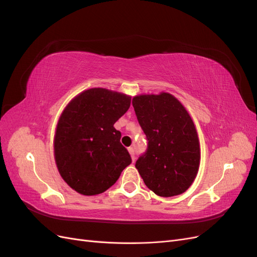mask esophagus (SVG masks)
<instances>
[{"mask_svg": "<svg viewBox=\"0 0 257 257\" xmlns=\"http://www.w3.org/2000/svg\"><path fill=\"white\" fill-rule=\"evenodd\" d=\"M128 152H130V154H131V158H132V160H133V162L135 161V159H136V157H135V150H134V148L133 147H130L128 148Z\"/></svg>", "mask_w": 257, "mask_h": 257, "instance_id": "1", "label": "esophagus"}]
</instances>
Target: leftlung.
Masks as SVG:
<instances>
[{"label": "left lung", "instance_id": "obj_1", "mask_svg": "<svg viewBox=\"0 0 257 257\" xmlns=\"http://www.w3.org/2000/svg\"><path fill=\"white\" fill-rule=\"evenodd\" d=\"M132 103L148 141L147 151L135 167L157 195H180L190 188L199 168V141L193 120L169 93L138 95Z\"/></svg>", "mask_w": 257, "mask_h": 257}]
</instances>
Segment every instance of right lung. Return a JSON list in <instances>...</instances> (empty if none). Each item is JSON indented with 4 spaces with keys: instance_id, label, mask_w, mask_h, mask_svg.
<instances>
[{
    "instance_id": "obj_1",
    "label": "right lung",
    "mask_w": 257,
    "mask_h": 257,
    "mask_svg": "<svg viewBox=\"0 0 257 257\" xmlns=\"http://www.w3.org/2000/svg\"><path fill=\"white\" fill-rule=\"evenodd\" d=\"M131 96L92 88L73 98L62 112L54 135L59 173L73 190L97 195L118 180L132 163L113 124L127 111Z\"/></svg>"
}]
</instances>
